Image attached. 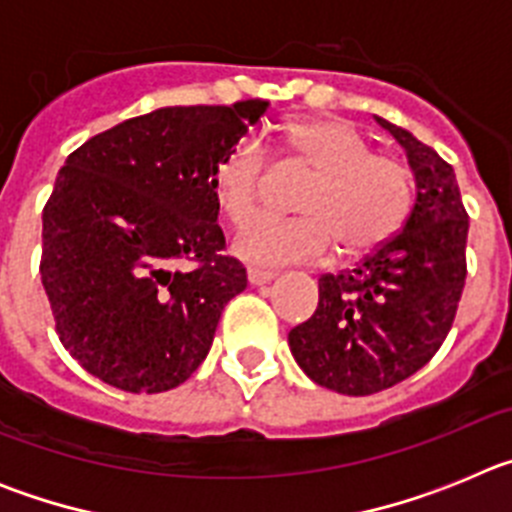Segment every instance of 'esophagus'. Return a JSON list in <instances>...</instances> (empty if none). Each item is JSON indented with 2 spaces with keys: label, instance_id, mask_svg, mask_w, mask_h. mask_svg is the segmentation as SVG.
<instances>
[{
  "label": "esophagus",
  "instance_id": "obj_1",
  "mask_svg": "<svg viewBox=\"0 0 512 512\" xmlns=\"http://www.w3.org/2000/svg\"><path fill=\"white\" fill-rule=\"evenodd\" d=\"M271 279H274V271H266V269H248V282L251 284H256V287H259V284H269Z\"/></svg>",
  "mask_w": 512,
  "mask_h": 512
}]
</instances>
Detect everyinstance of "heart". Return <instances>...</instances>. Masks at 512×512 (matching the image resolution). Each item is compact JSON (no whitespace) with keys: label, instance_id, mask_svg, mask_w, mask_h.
Wrapping results in <instances>:
<instances>
[{"label":"heart","instance_id":"1","mask_svg":"<svg viewBox=\"0 0 512 512\" xmlns=\"http://www.w3.org/2000/svg\"><path fill=\"white\" fill-rule=\"evenodd\" d=\"M282 151L292 166L310 171L297 210L302 217H261L235 235V253L256 266L320 261L338 246L359 256L387 243L413 205V174L402 158L374 153L361 130L346 120H300L284 133ZM269 158L256 140H238L215 169V194L233 225L264 205Z\"/></svg>","mask_w":512,"mask_h":512}]
</instances>
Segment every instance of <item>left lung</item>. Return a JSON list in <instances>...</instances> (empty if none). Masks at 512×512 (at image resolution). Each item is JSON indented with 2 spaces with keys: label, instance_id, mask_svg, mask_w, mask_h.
I'll list each match as a JSON object with an SVG mask.
<instances>
[{
  "label": "left lung",
  "instance_id": "8db88e82",
  "mask_svg": "<svg viewBox=\"0 0 512 512\" xmlns=\"http://www.w3.org/2000/svg\"><path fill=\"white\" fill-rule=\"evenodd\" d=\"M418 197L390 241L318 279V307L289 330L302 372L341 395H374L413 377L449 336L467 279L469 215L451 164L390 120Z\"/></svg>",
  "mask_w": 512,
  "mask_h": 512
}]
</instances>
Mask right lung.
<instances>
[{
    "mask_svg": "<svg viewBox=\"0 0 512 512\" xmlns=\"http://www.w3.org/2000/svg\"><path fill=\"white\" fill-rule=\"evenodd\" d=\"M266 99L161 107L76 148L43 207L40 277L63 348L125 392L205 361L246 269L225 256L215 169Z\"/></svg>",
    "mask_w": 512,
    "mask_h": 512,
    "instance_id": "add662e5",
    "label": "right lung"
}]
</instances>
